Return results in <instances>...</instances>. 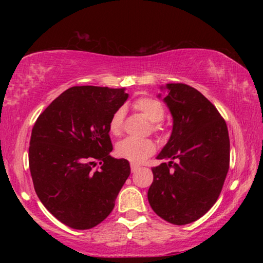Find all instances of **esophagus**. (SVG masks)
Returning <instances> with one entry per match:
<instances>
[{"label":"esophagus","mask_w":263,"mask_h":263,"mask_svg":"<svg viewBox=\"0 0 263 263\" xmlns=\"http://www.w3.org/2000/svg\"><path fill=\"white\" fill-rule=\"evenodd\" d=\"M140 168V166L139 164H136V163H131V171H132V173H135V172H137L138 169Z\"/></svg>","instance_id":"esophagus-1"}]
</instances>
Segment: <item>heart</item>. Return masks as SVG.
Here are the masks:
<instances>
[{
  "label": "heart",
  "mask_w": 263,
  "mask_h": 263,
  "mask_svg": "<svg viewBox=\"0 0 263 263\" xmlns=\"http://www.w3.org/2000/svg\"><path fill=\"white\" fill-rule=\"evenodd\" d=\"M135 108L140 111V112L148 119L151 123H153L152 128L153 131H159L161 128L160 122L164 118V110L163 104L159 100L154 97H140L135 103ZM124 121V109L116 110L114 115L111 116L109 122V130L114 136H119L122 132ZM155 151V145L152 140H136L132 138H126L122 140L117 145L116 152L119 158L126 159L133 163H140L145 161L146 159L151 157Z\"/></svg>",
  "instance_id": "heart-1"
}]
</instances>
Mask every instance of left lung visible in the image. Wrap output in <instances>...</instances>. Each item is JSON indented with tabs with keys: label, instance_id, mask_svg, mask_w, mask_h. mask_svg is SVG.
I'll list each match as a JSON object with an SVG mask.
<instances>
[{
	"label": "left lung",
	"instance_id": "1",
	"mask_svg": "<svg viewBox=\"0 0 263 263\" xmlns=\"http://www.w3.org/2000/svg\"><path fill=\"white\" fill-rule=\"evenodd\" d=\"M163 102L173 117L171 138L153 167L147 197L159 217L174 225L197 220L219 197L230 166V138L216 106L197 89L167 83ZM161 97V94H159Z\"/></svg>",
	"mask_w": 263,
	"mask_h": 263
}]
</instances>
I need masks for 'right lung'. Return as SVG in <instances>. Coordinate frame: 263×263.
<instances>
[{
    "label": "right lung",
    "mask_w": 263,
    "mask_h": 263,
    "mask_svg": "<svg viewBox=\"0 0 263 263\" xmlns=\"http://www.w3.org/2000/svg\"><path fill=\"white\" fill-rule=\"evenodd\" d=\"M127 97L125 88L72 87L34 123L29 166L35 194L69 228L88 230L103 221L130 175L127 160L110 155L109 136L111 116Z\"/></svg>",
    "instance_id": "obj_1"
}]
</instances>
